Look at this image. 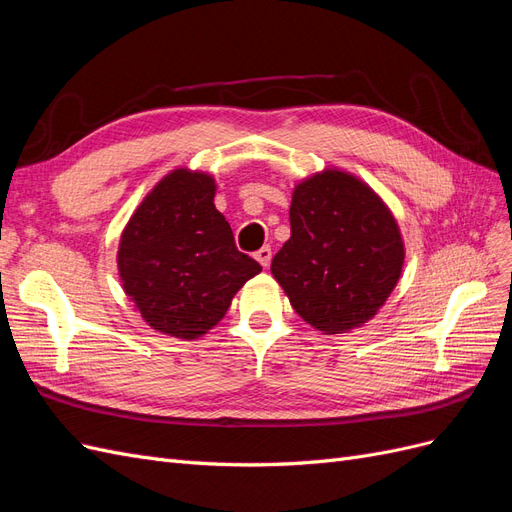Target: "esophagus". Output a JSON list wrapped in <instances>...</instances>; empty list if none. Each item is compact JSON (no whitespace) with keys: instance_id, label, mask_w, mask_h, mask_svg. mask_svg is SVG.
<instances>
[{"instance_id":"34e87169","label":"esophagus","mask_w":512,"mask_h":512,"mask_svg":"<svg viewBox=\"0 0 512 512\" xmlns=\"http://www.w3.org/2000/svg\"><path fill=\"white\" fill-rule=\"evenodd\" d=\"M256 256V260L260 262L262 267H269V262H271V256H273V252H271V247L269 245H265V247H260V250L254 254Z\"/></svg>"}]
</instances>
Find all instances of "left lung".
<instances>
[{
  "label": "left lung",
  "mask_w": 512,
  "mask_h": 512,
  "mask_svg": "<svg viewBox=\"0 0 512 512\" xmlns=\"http://www.w3.org/2000/svg\"><path fill=\"white\" fill-rule=\"evenodd\" d=\"M404 239L365 181L327 168L294 185L290 239L271 273L314 329L335 335L376 316L399 282Z\"/></svg>",
  "instance_id": "8db88e82"
}]
</instances>
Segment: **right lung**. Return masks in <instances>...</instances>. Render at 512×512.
Masks as SVG:
<instances>
[{
    "instance_id": "right-lung-1",
    "label": "right lung",
    "mask_w": 512,
    "mask_h": 512,
    "mask_svg": "<svg viewBox=\"0 0 512 512\" xmlns=\"http://www.w3.org/2000/svg\"><path fill=\"white\" fill-rule=\"evenodd\" d=\"M213 198L211 175L175 168L121 232L117 267L123 292L149 327L164 335H205L224 318L239 288L262 271L237 250Z\"/></svg>"
}]
</instances>
